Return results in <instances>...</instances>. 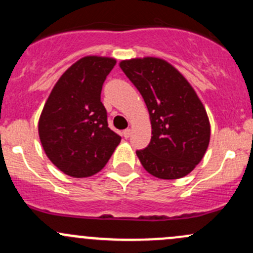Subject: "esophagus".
Returning <instances> with one entry per match:
<instances>
[{
    "instance_id": "obj_1",
    "label": "esophagus",
    "mask_w": 253,
    "mask_h": 253,
    "mask_svg": "<svg viewBox=\"0 0 253 253\" xmlns=\"http://www.w3.org/2000/svg\"><path fill=\"white\" fill-rule=\"evenodd\" d=\"M122 136H124L125 138H128V137L131 136V129H129V128L125 129V131L122 132Z\"/></svg>"
}]
</instances>
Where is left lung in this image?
<instances>
[{"mask_svg": "<svg viewBox=\"0 0 253 253\" xmlns=\"http://www.w3.org/2000/svg\"><path fill=\"white\" fill-rule=\"evenodd\" d=\"M120 67L144 99L152 138L137 150L143 168L155 177L174 180L202 160L211 137L208 116L185 77L155 57L122 61Z\"/></svg>", "mask_w": 253, "mask_h": 253, "instance_id": "left-lung-1", "label": "left lung"}]
</instances>
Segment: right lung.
<instances>
[{"label":"right lung","instance_id":"obj_1","mask_svg":"<svg viewBox=\"0 0 253 253\" xmlns=\"http://www.w3.org/2000/svg\"><path fill=\"white\" fill-rule=\"evenodd\" d=\"M116 61L86 56L58 79L39 120L48 159L66 175L88 177L100 171L121 142L110 129L101 89Z\"/></svg>","mask_w":253,"mask_h":253}]
</instances>
